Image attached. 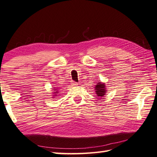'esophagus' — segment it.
I'll return each mask as SVG.
<instances>
[{
  "label": "esophagus",
  "instance_id": "esophagus-1",
  "mask_svg": "<svg viewBox=\"0 0 157 157\" xmlns=\"http://www.w3.org/2000/svg\"><path fill=\"white\" fill-rule=\"evenodd\" d=\"M71 85L73 86H77L78 85V83L77 82H72L71 83Z\"/></svg>",
  "mask_w": 157,
  "mask_h": 157
}]
</instances>
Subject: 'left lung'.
<instances>
[{
	"instance_id": "obj_1",
	"label": "left lung",
	"mask_w": 157,
	"mask_h": 157,
	"mask_svg": "<svg viewBox=\"0 0 157 157\" xmlns=\"http://www.w3.org/2000/svg\"><path fill=\"white\" fill-rule=\"evenodd\" d=\"M106 86L104 83L98 82L95 86V93L97 95L100 97H103L106 93Z\"/></svg>"
}]
</instances>
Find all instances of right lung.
Listing matches in <instances>:
<instances>
[{
  "mask_svg": "<svg viewBox=\"0 0 157 157\" xmlns=\"http://www.w3.org/2000/svg\"><path fill=\"white\" fill-rule=\"evenodd\" d=\"M54 93H58V90H56V92H54ZM55 95H56V94Z\"/></svg>",
  "mask_w": 157,
  "mask_h": 157,
  "instance_id": "obj_1",
  "label": "right lung"
}]
</instances>
